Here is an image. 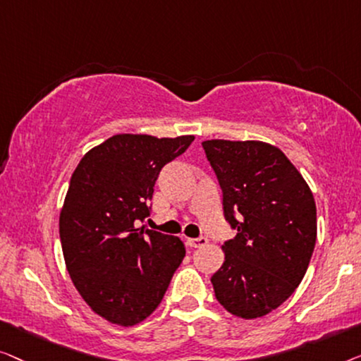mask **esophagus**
Listing matches in <instances>:
<instances>
[{
  "label": "esophagus",
  "instance_id": "esophagus-1",
  "mask_svg": "<svg viewBox=\"0 0 361 361\" xmlns=\"http://www.w3.org/2000/svg\"><path fill=\"white\" fill-rule=\"evenodd\" d=\"M186 243L192 248H201L204 247L207 243V238L206 237H197V238H186Z\"/></svg>",
  "mask_w": 361,
  "mask_h": 361
}]
</instances>
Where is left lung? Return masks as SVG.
<instances>
[{"label": "left lung", "instance_id": "1", "mask_svg": "<svg viewBox=\"0 0 361 361\" xmlns=\"http://www.w3.org/2000/svg\"><path fill=\"white\" fill-rule=\"evenodd\" d=\"M224 217L237 235L211 278L216 299L242 319L267 316L294 293L317 237L316 201L288 157L260 140H204Z\"/></svg>", "mask_w": 361, "mask_h": 361}]
</instances>
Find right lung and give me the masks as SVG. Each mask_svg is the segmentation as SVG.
Returning <instances> with one entry per match:
<instances>
[{
    "label": "right lung",
    "mask_w": 361,
    "mask_h": 361,
    "mask_svg": "<svg viewBox=\"0 0 361 361\" xmlns=\"http://www.w3.org/2000/svg\"><path fill=\"white\" fill-rule=\"evenodd\" d=\"M192 140L118 134L73 171L60 212L65 265L85 302L106 321L129 327L149 317L185 258L178 237L137 229V221L150 214L160 170Z\"/></svg>",
    "instance_id": "1"
}]
</instances>
